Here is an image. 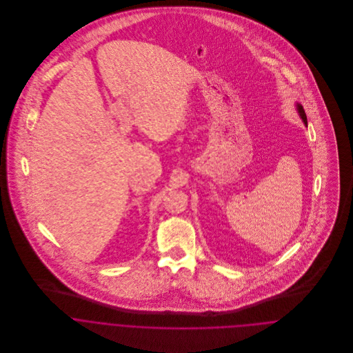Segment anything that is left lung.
<instances>
[{
    "mask_svg": "<svg viewBox=\"0 0 353 353\" xmlns=\"http://www.w3.org/2000/svg\"><path fill=\"white\" fill-rule=\"evenodd\" d=\"M298 110H299V112H301V117H302L303 122L307 125V117H305V112H304V110H303V107L301 104H298Z\"/></svg>",
    "mask_w": 353,
    "mask_h": 353,
    "instance_id": "1",
    "label": "left lung"
}]
</instances>
